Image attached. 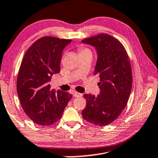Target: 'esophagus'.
<instances>
[{"label": "esophagus", "instance_id": "34e87169", "mask_svg": "<svg viewBox=\"0 0 158 158\" xmlns=\"http://www.w3.org/2000/svg\"><path fill=\"white\" fill-rule=\"evenodd\" d=\"M72 94H73V96L74 97H81L82 96L81 94H80V93H78L77 91H73V93H72Z\"/></svg>", "mask_w": 158, "mask_h": 158}]
</instances>
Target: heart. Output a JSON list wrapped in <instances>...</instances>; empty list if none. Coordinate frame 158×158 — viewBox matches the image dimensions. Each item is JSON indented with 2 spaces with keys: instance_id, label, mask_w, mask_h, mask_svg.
Segmentation results:
<instances>
[{
  "instance_id": "b5f03b06",
  "label": "heart",
  "mask_w": 158,
  "mask_h": 158,
  "mask_svg": "<svg viewBox=\"0 0 158 158\" xmlns=\"http://www.w3.org/2000/svg\"><path fill=\"white\" fill-rule=\"evenodd\" d=\"M78 50L79 52V55L84 54V53H91V51L89 48H86L82 46H79Z\"/></svg>"
}]
</instances>
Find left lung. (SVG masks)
Instances as JSON below:
<instances>
[{"label":"left lung","instance_id":"obj_1","mask_svg":"<svg viewBox=\"0 0 158 158\" xmlns=\"http://www.w3.org/2000/svg\"><path fill=\"white\" fill-rule=\"evenodd\" d=\"M96 48L98 60L94 74L100 77L97 96L84 94L86 106L82 117L96 126H106L117 119L128 102L132 87V72L128 54L118 39L99 34L82 40Z\"/></svg>","mask_w":158,"mask_h":158}]
</instances>
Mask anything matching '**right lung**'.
<instances>
[{
    "instance_id": "1",
    "label": "right lung",
    "mask_w": 158,
    "mask_h": 158,
    "mask_svg": "<svg viewBox=\"0 0 158 158\" xmlns=\"http://www.w3.org/2000/svg\"><path fill=\"white\" fill-rule=\"evenodd\" d=\"M71 39L46 36L31 45L22 59L17 79V91L22 109L32 121L46 126L56 123L72 94L51 89V77L60 71L64 48Z\"/></svg>"
}]
</instances>
